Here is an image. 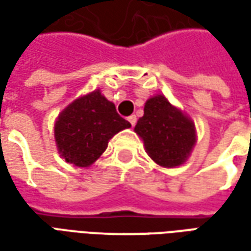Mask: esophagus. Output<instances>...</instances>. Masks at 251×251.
<instances>
[{"label":"esophagus","mask_w":251,"mask_h":251,"mask_svg":"<svg viewBox=\"0 0 251 251\" xmlns=\"http://www.w3.org/2000/svg\"><path fill=\"white\" fill-rule=\"evenodd\" d=\"M127 121L130 122L131 126H134V125H136V122H137V117H136V115H130V117L127 118Z\"/></svg>","instance_id":"obj_1"}]
</instances>
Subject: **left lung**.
<instances>
[{"mask_svg": "<svg viewBox=\"0 0 251 251\" xmlns=\"http://www.w3.org/2000/svg\"><path fill=\"white\" fill-rule=\"evenodd\" d=\"M134 131L144 141L148 156L163 168L183 165L198 138L194 121L163 94L145 102L144 115L137 121Z\"/></svg>", "mask_w": 251, "mask_h": 251, "instance_id": "obj_1", "label": "left lung"}]
</instances>
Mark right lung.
Instances as JSON below:
<instances>
[{"label": "right lung", "instance_id": "right-lung-1", "mask_svg": "<svg viewBox=\"0 0 251 251\" xmlns=\"http://www.w3.org/2000/svg\"><path fill=\"white\" fill-rule=\"evenodd\" d=\"M100 90L80 95L63 109L53 126L57 152L68 164L88 168L106 151L109 141L130 127Z\"/></svg>", "mask_w": 251, "mask_h": 251}]
</instances>
